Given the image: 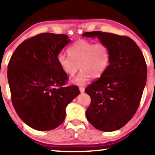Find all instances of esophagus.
Listing matches in <instances>:
<instances>
[{
	"label": "esophagus",
	"instance_id": "1",
	"mask_svg": "<svg viewBox=\"0 0 155 155\" xmlns=\"http://www.w3.org/2000/svg\"><path fill=\"white\" fill-rule=\"evenodd\" d=\"M79 90L81 93H83L84 92V87H80Z\"/></svg>",
	"mask_w": 155,
	"mask_h": 155
}]
</instances>
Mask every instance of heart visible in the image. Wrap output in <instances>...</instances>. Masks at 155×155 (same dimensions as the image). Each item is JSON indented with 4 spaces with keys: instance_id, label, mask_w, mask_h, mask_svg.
Returning <instances> with one entry per match:
<instances>
[{
    "instance_id": "b5f03b06",
    "label": "heart",
    "mask_w": 155,
    "mask_h": 155,
    "mask_svg": "<svg viewBox=\"0 0 155 155\" xmlns=\"http://www.w3.org/2000/svg\"><path fill=\"white\" fill-rule=\"evenodd\" d=\"M69 57L59 54L57 57L58 65L67 76L75 75L79 68V75L73 79L78 85L84 84L91 78H100L107 71L110 63V50L104 43H97L81 39L68 48Z\"/></svg>"
}]
</instances>
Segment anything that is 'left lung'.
<instances>
[{"label":"left lung","instance_id":"1","mask_svg":"<svg viewBox=\"0 0 155 155\" xmlns=\"http://www.w3.org/2000/svg\"><path fill=\"white\" fill-rule=\"evenodd\" d=\"M109 46L110 63L104 73L85 89L91 103L88 121L99 130L124 126L136 113L147 80V65L138 46L130 37L100 31L84 32Z\"/></svg>","mask_w":155,"mask_h":155}]
</instances>
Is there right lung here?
Instances as JSON below:
<instances>
[{"mask_svg":"<svg viewBox=\"0 0 155 155\" xmlns=\"http://www.w3.org/2000/svg\"><path fill=\"white\" fill-rule=\"evenodd\" d=\"M70 41L67 35L41 33L21 43L10 58L8 80L12 103L19 117L35 130L60 126L67 105L80 94L78 86H65L68 77L57 61Z\"/></svg>","mask_w":155,"mask_h":155,"instance_id":"right-lung-1","label":"right lung"}]
</instances>
